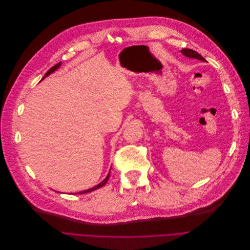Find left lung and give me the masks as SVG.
I'll return each instance as SVG.
<instances>
[{
	"instance_id": "1",
	"label": "left lung",
	"mask_w": 250,
	"mask_h": 250,
	"mask_svg": "<svg viewBox=\"0 0 250 250\" xmlns=\"http://www.w3.org/2000/svg\"><path fill=\"white\" fill-rule=\"evenodd\" d=\"M180 52H181L185 57H188V58H191V59H197V60H200V61H203V62H207L200 54L197 53L196 51H194V50H192V49L184 48V49L180 50Z\"/></svg>"
}]
</instances>
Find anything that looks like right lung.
<instances>
[{"label": "right lung", "mask_w": 250, "mask_h": 250, "mask_svg": "<svg viewBox=\"0 0 250 250\" xmlns=\"http://www.w3.org/2000/svg\"><path fill=\"white\" fill-rule=\"evenodd\" d=\"M61 62L60 63H58V64H56L55 66H53L51 69H50L45 75H44V77L42 78V80L43 79H45L46 77H48L49 75H51L52 73H54L56 70H58L59 68H60V66H61ZM41 80V81H42ZM111 169V168H110ZM109 176H110V170H109V172H108V174H107V176L99 184H97V185H95V186H93L92 188H89V189H87V190H83V191H81V192H78V194H84V193H88V192H91V191H93V190H96V189H98V188H101V187H103L104 185H105V183L107 182V180H108V178H109Z\"/></svg>", "instance_id": "right-lung-1"}]
</instances>
